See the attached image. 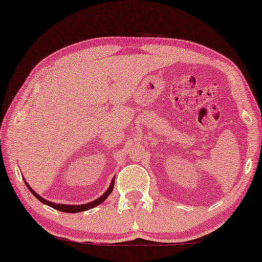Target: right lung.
I'll list each match as a JSON object with an SVG mask.
<instances>
[{"instance_id": "1", "label": "right lung", "mask_w": 262, "mask_h": 262, "mask_svg": "<svg viewBox=\"0 0 262 262\" xmlns=\"http://www.w3.org/2000/svg\"><path fill=\"white\" fill-rule=\"evenodd\" d=\"M114 184H115V178L113 179V182H112V184H110L109 189L105 191L104 194H102L101 197L97 198V200L94 201V202H91V203L82 204V205H65V204H56V203H52V202L46 201V200H43L42 197H40L38 193L34 192V191H33V190L31 189V186L27 185V183H26V185H27L29 191H31V192H32L33 194H34V196H35L36 198H38V200H39L40 202H41V203L52 206L53 209H57V210H59V211H62V212H79V211H85V210L93 209V208H95V206H97L98 204H101L103 201H105L106 198H108L109 194H110V192H112L113 189H114Z\"/></svg>"}]
</instances>
